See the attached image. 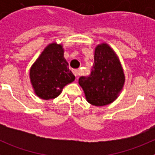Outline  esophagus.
Masks as SVG:
<instances>
[{
  "mask_svg": "<svg viewBox=\"0 0 155 155\" xmlns=\"http://www.w3.org/2000/svg\"><path fill=\"white\" fill-rule=\"evenodd\" d=\"M73 73L75 75V77H76L77 78H78L79 75H80V71H79V70H74Z\"/></svg>",
  "mask_w": 155,
  "mask_h": 155,
  "instance_id": "1",
  "label": "esophagus"
}]
</instances>
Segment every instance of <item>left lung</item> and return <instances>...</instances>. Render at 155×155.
<instances>
[{
    "mask_svg": "<svg viewBox=\"0 0 155 155\" xmlns=\"http://www.w3.org/2000/svg\"><path fill=\"white\" fill-rule=\"evenodd\" d=\"M94 64L90 75L82 76L78 83L86 99L95 106L114 102L123 89L125 76L118 57L106 43L95 47Z\"/></svg>",
    "mask_w": 155,
    "mask_h": 155,
    "instance_id": "obj_1",
    "label": "left lung"
}]
</instances>
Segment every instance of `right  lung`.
<instances>
[{
  "instance_id": "right-lung-1",
  "label": "right lung",
  "mask_w": 155,
  "mask_h": 155,
  "mask_svg": "<svg viewBox=\"0 0 155 155\" xmlns=\"http://www.w3.org/2000/svg\"><path fill=\"white\" fill-rule=\"evenodd\" d=\"M64 52L61 44L48 45L30 69L31 85L37 96L42 99L57 98L64 86L74 81Z\"/></svg>"
}]
</instances>
